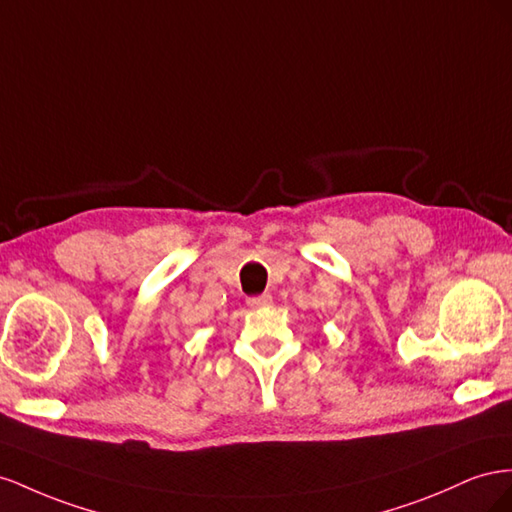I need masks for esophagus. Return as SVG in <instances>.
I'll use <instances>...</instances> for the list:
<instances>
[{
  "label": "esophagus",
  "instance_id": "esophagus-1",
  "mask_svg": "<svg viewBox=\"0 0 512 512\" xmlns=\"http://www.w3.org/2000/svg\"><path fill=\"white\" fill-rule=\"evenodd\" d=\"M246 304H248V306H253V309H259V306H268V304H272V296L268 294V291H264V294H261V296H251V298H246Z\"/></svg>",
  "mask_w": 512,
  "mask_h": 512
}]
</instances>
